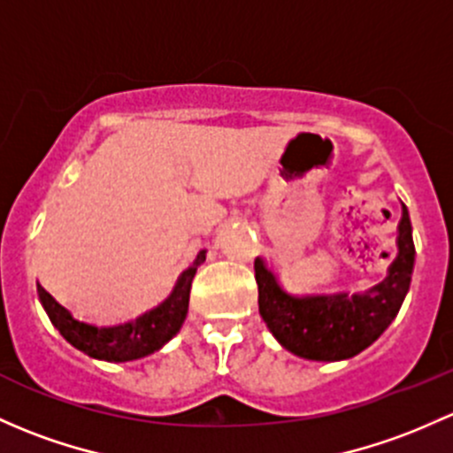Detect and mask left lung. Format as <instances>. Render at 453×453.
<instances>
[{"label":"left lung","mask_w":453,"mask_h":453,"mask_svg":"<svg viewBox=\"0 0 453 453\" xmlns=\"http://www.w3.org/2000/svg\"><path fill=\"white\" fill-rule=\"evenodd\" d=\"M415 242L408 208L402 206L397 256L375 287L360 293L293 295L282 288L263 258L254 260L258 311L284 349L306 360L336 363L354 358L382 336L411 288Z\"/></svg>","instance_id":"obj_1"}]
</instances>
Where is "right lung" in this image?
I'll return each instance as SVG.
<instances>
[{"mask_svg":"<svg viewBox=\"0 0 453 453\" xmlns=\"http://www.w3.org/2000/svg\"><path fill=\"white\" fill-rule=\"evenodd\" d=\"M203 260H206V250L199 251L195 263L187 271H182L171 295L160 306L151 308L150 312L130 319V321L111 323V326L82 321V319L73 317L71 311H66L63 303L56 302L41 284H38V299H41L42 308H45L47 317L54 323L56 330L75 349L84 351L95 360H106V363L139 360L163 349L166 342L180 332L188 312L190 284L197 273V266Z\"/></svg>","mask_w":453,"mask_h":453,"instance_id":"right-lung-1","label":"right lung"}]
</instances>
